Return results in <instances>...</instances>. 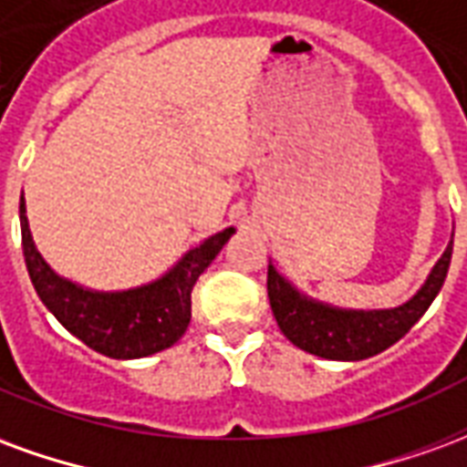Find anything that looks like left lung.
<instances>
[{
    "label": "left lung",
    "mask_w": 467,
    "mask_h": 467,
    "mask_svg": "<svg viewBox=\"0 0 467 467\" xmlns=\"http://www.w3.org/2000/svg\"><path fill=\"white\" fill-rule=\"evenodd\" d=\"M451 257L452 240L420 290L398 307L352 310L315 300L277 273L273 263L267 265V297L283 335L300 350L325 360H365L398 343L425 315L445 283Z\"/></svg>",
    "instance_id": "8db88e82"
}]
</instances>
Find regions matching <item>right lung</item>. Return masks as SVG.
I'll use <instances>...</instances> for the list:
<instances>
[{"label": "right lung", "mask_w": 467, "mask_h": 467, "mask_svg": "<svg viewBox=\"0 0 467 467\" xmlns=\"http://www.w3.org/2000/svg\"><path fill=\"white\" fill-rule=\"evenodd\" d=\"M19 224L26 273L39 300L87 348L115 360L147 358L172 348L182 337L192 317L190 295L197 277L234 234V227L210 234L152 283L130 290H92L55 273L36 250L26 220L25 192L19 197Z\"/></svg>", "instance_id": "add662e5"}]
</instances>
